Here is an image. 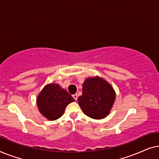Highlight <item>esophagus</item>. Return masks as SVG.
I'll return each instance as SVG.
<instances>
[{
	"mask_svg": "<svg viewBox=\"0 0 159 159\" xmlns=\"http://www.w3.org/2000/svg\"><path fill=\"white\" fill-rule=\"evenodd\" d=\"M72 97L74 98V99H75V101H77V98H78V95H77V94H74V95H72Z\"/></svg>",
	"mask_w": 159,
	"mask_h": 159,
	"instance_id": "34e87169",
	"label": "esophagus"
}]
</instances>
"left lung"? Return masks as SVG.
<instances>
[{
    "label": "left lung",
    "mask_w": 159,
    "mask_h": 159,
    "mask_svg": "<svg viewBox=\"0 0 159 159\" xmlns=\"http://www.w3.org/2000/svg\"><path fill=\"white\" fill-rule=\"evenodd\" d=\"M115 99L116 93L113 87L103 78L95 76L84 81L78 104L88 116L101 119L109 114Z\"/></svg>",
    "instance_id": "left-lung-1"
}]
</instances>
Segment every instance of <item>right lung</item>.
<instances>
[{"label":"right lung","instance_id":"obj_1","mask_svg":"<svg viewBox=\"0 0 159 159\" xmlns=\"http://www.w3.org/2000/svg\"><path fill=\"white\" fill-rule=\"evenodd\" d=\"M36 101L40 114L48 120L53 121L64 114L65 108L75 99L58 84L50 83L40 91Z\"/></svg>","mask_w":159,"mask_h":159}]
</instances>
